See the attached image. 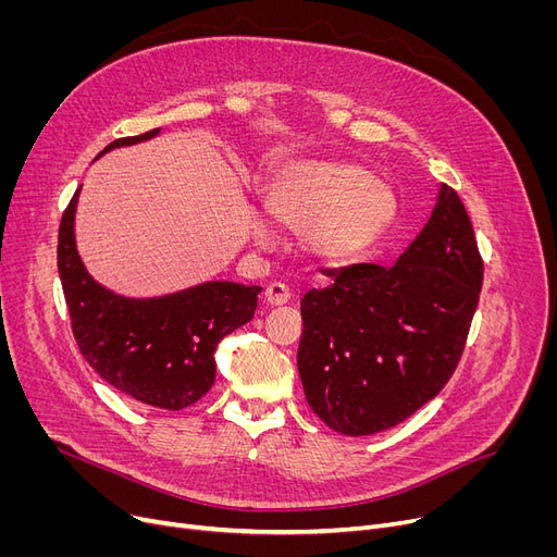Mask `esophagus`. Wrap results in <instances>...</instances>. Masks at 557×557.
<instances>
[{"label": "esophagus", "mask_w": 557, "mask_h": 557, "mask_svg": "<svg viewBox=\"0 0 557 557\" xmlns=\"http://www.w3.org/2000/svg\"><path fill=\"white\" fill-rule=\"evenodd\" d=\"M263 300H267L271 307L286 305L290 300V290L284 282H271L267 290H263Z\"/></svg>", "instance_id": "obj_1"}]
</instances>
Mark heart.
Returning a JSON list of instances; mask_svg holds the SVG:
<instances>
[{
  "mask_svg": "<svg viewBox=\"0 0 557 557\" xmlns=\"http://www.w3.org/2000/svg\"><path fill=\"white\" fill-rule=\"evenodd\" d=\"M263 210L282 227L300 230L307 255L343 263L372 246L395 219V196L352 162H290L263 187Z\"/></svg>",
  "mask_w": 557,
  "mask_h": 557,
  "instance_id": "1",
  "label": "heart"
}]
</instances>
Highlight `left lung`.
<instances>
[{"label": "left lung", "mask_w": 557, "mask_h": 557, "mask_svg": "<svg viewBox=\"0 0 557 557\" xmlns=\"http://www.w3.org/2000/svg\"><path fill=\"white\" fill-rule=\"evenodd\" d=\"M327 277L300 300L305 397L338 433L391 429L441 393L462 357L483 284L470 214L443 185L393 267L355 263Z\"/></svg>", "instance_id": "1"}]
</instances>
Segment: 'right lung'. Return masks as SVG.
Here are the masks:
<instances>
[{"mask_svg":"<svg viewBox=\"0 0 557 557\" xmlns=\"http://www.w3.org/2000/svg\"><path fill=\"white\" fill-rule=\"evenodd\" d=\"M156 133L114 139L101 153ZM76 200L78 191L63 212L55 255L81 355L110 386L141 404L166 411L191 406L214 386V349L252 320L261 286L208 282L151 300L114 296L87 275L76 252Z\"/></svg>","mask_w":557,"mask_h":557,"instance_id":"1","label":"right lung"}]
</instances>
